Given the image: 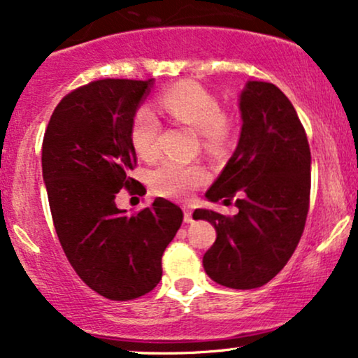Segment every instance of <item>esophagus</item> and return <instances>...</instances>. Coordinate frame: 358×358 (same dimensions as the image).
<instances>
[{
    "mask_svg": "<svg viewBox=\"0 0 358 358\" xmlns=\"http://www.w3.org/2000/svg\"><path fill=\"white\" fill-rule=\"evenodd\" d=\"M192 213H193L192 208H188V207L183 208V220H185V224H190V222H193Z\"/></svg>",
    "mask_w": 358,
    "mask_h": 358,
    "instance_id": "esophagus-1",
    "label": "esophagus"
}]
</instances>
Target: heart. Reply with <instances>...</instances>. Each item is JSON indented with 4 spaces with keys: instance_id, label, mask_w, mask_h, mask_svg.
<instances>
[{
    "instance_id": "b5f03b06",
    "label": "heart",
    "mask_w": 358,
    "mask_h": 358,
    "mask_svg": "<svg viewBox=\"0 0 358 358\" xmlns=\"http://www.w3.org/2000/svg\"><path fill=\"white\" fill-rule=\"evenodd\" d=\"M162 108L175 122L202 134L205 146L220 148L231 136V121L222 114L220 101L195 82H180L162 96ZM162 122L150 106H141L131 121V146L139 158L151 162L159 153ZM155 192L170 199H185L207 180V171L199 165L163 162L150 175Z\"/></svg>"
}]
</instances>
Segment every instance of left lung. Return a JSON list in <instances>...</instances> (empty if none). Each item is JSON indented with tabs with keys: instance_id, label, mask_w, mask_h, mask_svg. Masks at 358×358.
Wrapping results in <instances>:
<instances>
[{
	"instance_id": "left-lung-1",
	"label": "left lung",
	"mask_w": 358,
	"mask_h": 358,
	"mask_svg": "<svg viewBox=\"0 0 358 358\" xmlns=\"http://www.w3.org/2000/svg\"><path fill=\"white\" fill-rule=\"evenodd\" d=\"M241 136L208 202L231 203L225 217L196 208L195 220L215 227L217 239L203 256L208 278L234 289L269 282L286 266L305 229L310 205L311 153L289 99L274 84L248 80L239 96Z\"/></svg>"
}]
</instances>
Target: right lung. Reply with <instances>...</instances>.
I'll return each mask as SVG.
<instances>
[{
  "label": "right lung",
  "instance_id": "add662e5",
  "mask_svg": "<svg viewBox=\"0 0 358 358\" xmlns=\"http://www.w3.org/2000/svg\"><path fill=\"white\" fill-rule=\"evenodd\" d=\"M155 79H104L65 96L53 110L42 146V175L53 225L82 281L101 296L127 301L162 279V256L183 222L170 200L156 199L136 215L117 208L136 151L129 129Z\"/></svg>",
  "mask_w": 358,
  "mask_h": 358
}]
</instances>
